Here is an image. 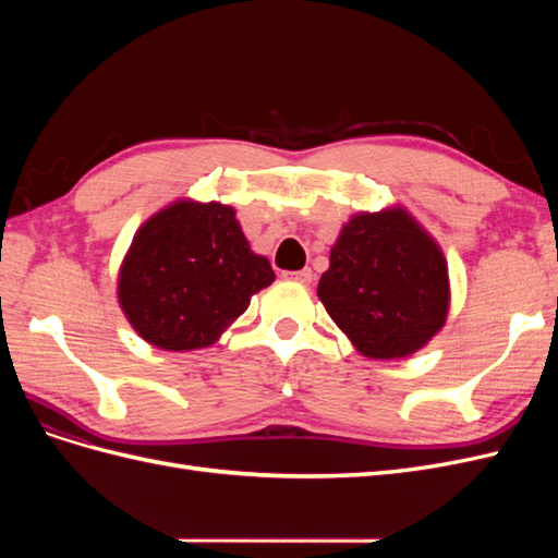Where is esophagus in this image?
Returning a JSON list of instances; mask_svg holds the SVG:
<instances>
[{
    "instance_id": "34e87169",
    "label": "esophagus",
    "mask_w": 558,
    "mask_h": 558,
    "mask_svg": "<svg viewBox=\"0 0 558 558\" xmlns=\"http://www.w3.org/2000/svg\"><path fill=\"white\" fill-rule=\"evenodd\" d=\"M291 279H295V281H300V283H312L314 272H312L310 267H305V269H298V272H291Z\"/></svg>"
}]
</instances>
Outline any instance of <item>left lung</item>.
Segmentation results:
<instances>
[{
	"label": "left lung",
	"instance_id": "left-lung-1",
	"mask_svg": "<svg viewBox=\"0 0 558 558\" xmlns=\"http://www.w3.org/2000/svg\"><path fill=\"white\" fill-rule=\"evenodd\" d=\"M318 300L363 356H412L442 330L449 272L442 248L402 207L351 216L330 248Z\"/></svg>",
	"mask_w": 558,
	"mask_h": 558
}]
</instances>
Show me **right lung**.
<instances>
[{
    "label": "right lung",
    "mask_w": 558,
    "mask_h": 558,
    "mask_svg": "<svg viewBox=\"0 0 558 558\" xmlns=\"http://www.w3.org/2000/svg\"><path fill=\"white\" fill-rule=\"evenodd\" d=\"M272 281V265L251 251L232 207L177 199L134 234L118 302L142 340L191 351L214 344Z\"/></svg>",
    "instance_id": "1"
}]
</instances>
